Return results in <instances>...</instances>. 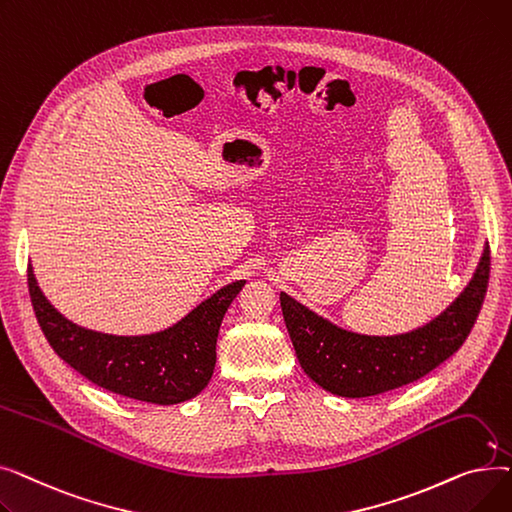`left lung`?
Instances as JSON below:
<instances>
[{
    "label": "left lung",
    "mask_w": 512,
    "mask_h": 512,
    "mask_svg": "<svg viewBox=\"0 0 512 512\" xmlns=\"http://www.w3.org/2000/svg\"><path fill=\"white\" fill-rule=\"evenodd\" d=\"M490 280V247L477 270L444 313L423 328L400 336H361L346 332L280 294L282 315L309 378L344 398H365L417 382L452 357L473 330Z\"/></svg>",
    "instance_id": "1"
}]
</instances>
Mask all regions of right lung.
<instances>
[{"instance_id": "add662e5", "label": "right lung", "mask_w": 512, "mask_h": 512, "mask_svg": "<svg viewBox=\"0 0 512 512\" xmlns=\"http://www.w3.org/2000/svg\"><path fill=\"white\" fill-rule=\"evenodd\" d=\"M26 274L37 321L58 357L93 384L153 405H176L209 384L222 319L245 286L238 280L220 288L164 332L112 336L72 324L43 297L31 265Z\"/></svg>"}]
</instances>
